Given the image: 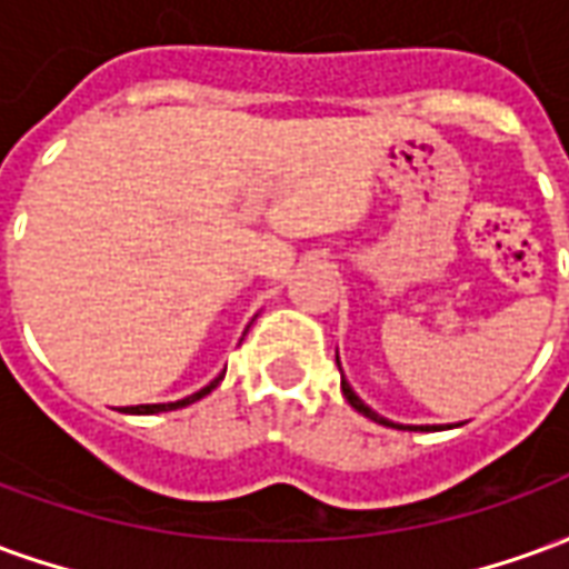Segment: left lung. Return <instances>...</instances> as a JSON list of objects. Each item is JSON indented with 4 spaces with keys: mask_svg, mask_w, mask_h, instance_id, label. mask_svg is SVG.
I'll use <instances>...</instances> for the list:
<instances>
[{
    "mask_svg": "<svg viewBox=\"0 0 569 569\" xmlns=\"http://www.w3.org/2000/svg\"><path fill=\"white\" fill-rule=\"evenodd\" d=\"M338 369H341V366H338ZM341 393H345V399L350 402V408H357L359 415H366V418L375 420V423H383V427H396V429H436V427H399V423H390V420H383L381 415H375V411H371V408L366 406V402H362V399H359L353 390H350V383H347V381H341Z\"/></svg>",
    "mask_w": 569,
    "mask_h": 569,
    "instance_id": "left-lung-1",
    "label": "left lung"
}]
</instances>
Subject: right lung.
Segmentation results:
<instances>
[{
    "label": "right lung",
    "mask_w": 569,
    "mask_h": 569,
    "mask_svg": "<svg viewBox=\"0 0 569 569\" xmlns=\"http://www.w3.org/2000/svg\"><path fill=\"white\" fill-rule=\"evenodd\" d=\"M224 375H219L216 381H210L203 390H198L194 396H188V399H179V402H167V406H130L124 408V415H158V411H176V408H186L191 406V402H198V399H203L207 393H212L216 387H219V381H222Z\"/></svg>",
    "instance_id": "1"
}]
</instances>
